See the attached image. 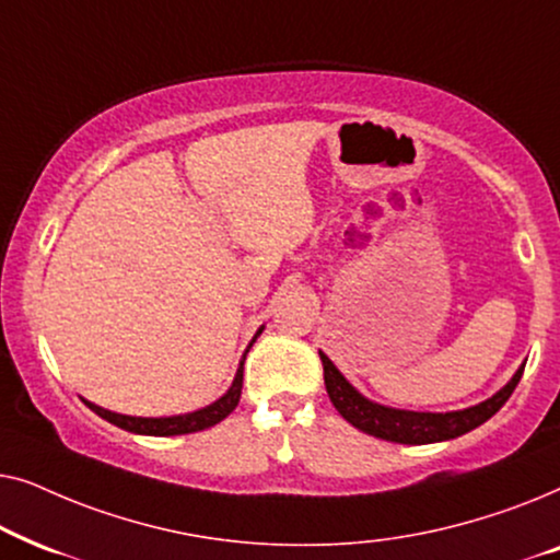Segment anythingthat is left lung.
Returning a JSON list of instances; mask_svg holds the SVG:
<instances>
[{"instance_id": "left-lung-1", "label": "left lung", "mask_w": 560, "mask_h": 560, "mask_svg": "<svg viewBox=\"0 0 560 560\" xmlns=\"http://www.w3.org/2000/svg\"><path fill=\"white\" fill-rule=\"evenodd\" d=\"M320 362H324V382L326 393L331 397L334 408L341 412L343 420L359 428L362 433H370L374 439L393 441V443H408V446H425V443H441L458 439V435L474 431L481 423H487L504 402L510 400L512 389L517 387L520 377H523L525 364L517 366L512 380L502 389H497L492 397L485 402L471 405L464 410H448V412H418V410H402L389 408V405H380L364 397L343 374L336 370V364L328 359L324 351H318Z\"/></svg>"}]
</instances>
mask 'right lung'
<instances>
[{"label": "right lung", "instance_id": "right-lung-1", "mask_svg": "<svg viewBox=\"0 0 560 560\" xmlns=\"http://www.w3.org/2000/svg\"><path fill=\"white\" fill-rule=\"evenodd\" d=\"M262 331H265V326H259L255 339ZM255 339H252V343H255ZM252 343H249V347H252ZM249 347H247V351H249ZM247 351H244V357H247ZM244 357H242L240 366H236L232 387H229L226 393L219 397V400H213L211 405H206V408H198L194 412H180V416H165V418H140V416H121V412L106 410V408H102V405L89 402V400H83V402H86L98 418L109 420L112 425L125 428V431L137 433V435H183V433L206 431V428L221 423V420H224L229 412L236 408V402H240L242 380H244Z\"/></svg>", "mask_w": 560, "mask_h": 560}]
</instances>
